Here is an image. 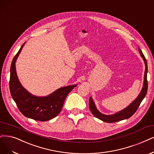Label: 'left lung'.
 Returning <instances> with one entry per match:
<instances>
[{
    "label": "left lung",
    "mask_w": 154,
    "mask_h": 154,
    "mask_svg": "<svg viewBox=\"0 0 154 154\" xmlns=\"http://www.w3.org/2000/svg\"><path fill=\"white\" fill-rule=\"evenodd\" d=\"M139 51L140 53V54L142 58H143V60L145 61V77H144V83H143V87L141 91L138 98H136L133 103L131 104L129 106H128L126 109L124 110L119 112L114 115L112 116H106L103 115L101 113L95 106V105L91 98L89 99V109L91 112H92L94 116L97 117L98 119H100V120L103 121L104 122H108V123H112V122H119L122 120H124V119H129V117H131L134 113L136 112L137 109H138L139 106L140 105V103H141L142 100L145 97V96L147 93V89H148V81H147V72H148V66H147V61L145 58L144 54L142 53L141 49H139Z\"/></svg>",
    "instance_id": "8db88e82"
}]
</instances>
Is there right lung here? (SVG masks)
<instances>
[{
    "instance_id": "obj_1",
    "label": "right lung",
    "mask_w": 154,
    "mask_h": 154,
    "mask_svg": "<svg viewBox=\"0 0 154 154\" xmlns=\"http://www.w3.org/2000/svg\"><path fill=\"white\" fill-rule=\"evenodd\" d=\"M25 45L14 56L11 65L9 89L19 110L26 117L38 121H47L58 116L67 95L76 85L61 88L46 97H37L22 87L16 72L15 63Z\"/></svg>"
}]
</instances>
